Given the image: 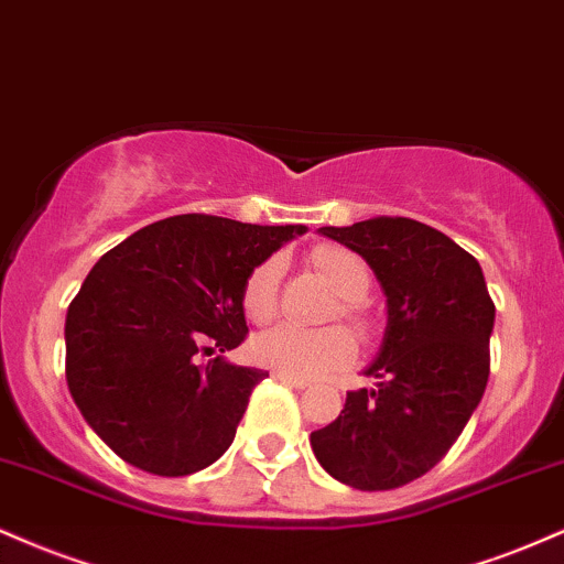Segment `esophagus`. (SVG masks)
<instances>
[{"instance_id":"34e87169","label":"esophagus","mask_w":564,"mask_h":564,"mask_svg":"<svg viewBox=\"0 0 564 564\" xmlns=\"http://www.w3.org/2000/svg\"><path fill=\"white\" fill-rule=\"evenodd\" d=\"M274 380L288 382V386H293V388H308V380H303V377H293L288 372H274Z\"/></svg>"}]
</instances>
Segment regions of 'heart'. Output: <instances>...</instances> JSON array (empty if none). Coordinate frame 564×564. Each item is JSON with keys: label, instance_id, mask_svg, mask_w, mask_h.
<instances>
[{"label": "heart", "instance_id": "heart-1", "mask_svg": "<svg viewBox=\"0 0 564 564\" xmlns=\"http://www.w3.org/2000/svg\"><path fill=\"white\" fill-rule=\"evenodd\" d=\"M311 263L319 274L333 284L340 295L337 311L343 319L354 324L361 337L372 333V316L364 306V295L369 293L367 261L354 250L340 245H322L311 250ZM280 258H267L250 271L242 288V308L250 322L263 324L276 314V282H280ZM253 359L263 367L288 372L293 377H322L335 369L348 367L356 356V340L346 327L303 329L293 324H276L253 340Z\"/></svg>", "mask_w": 564, "mask_h": 564}]
</instances>
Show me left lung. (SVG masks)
Listing matches in <instances>:
<instances>
[{"label": "left lung", "instance_id": "1", "mask_svg": "<svg viewBox=\"0 0 564 564\" xmlns=\"http://www.w3.org/2000/svg\"><path fill=\"white\" fill-rule=\"evenodd\" d=\"M359 253L388 297L375 388L350 390L340 416L311 433L319 465L359 491H390L446 456L486 393L496 306L480 263L443 231L401 216L322 227Z\"/></svg>", "mask_w": 564, "mask_h": 564}]
</instances>
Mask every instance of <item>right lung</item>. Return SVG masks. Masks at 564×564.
Instances as JSON below:
<instances>
[{"label": "right lung", "mask_w": 564, "mask_h": 564, "mask_svg": "<svg viewBox=\"0 0 564 564\" xmlns=\"http://www.w3.org/2000/svg\"><path fill=\"white\" fill-rule=\"evenodd\" d=\"M303 231L184 214L95 263L65 316V377L84 420L123 462L182 478L231 446L269 372L200 356L240 346L245 280Z\"/></svg>", "instance_id": "1"}]
</instances>
